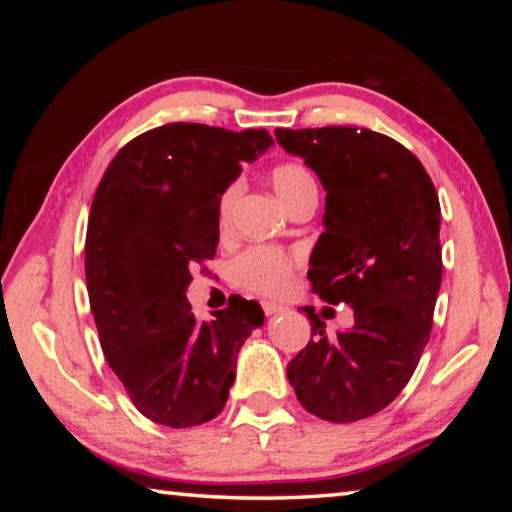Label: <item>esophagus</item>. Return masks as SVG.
<instances>
[{
    "label": "esophagus",
    "mask_w": 512,
    "mask_h": 512,
    "mask_svg": "<svg viewBox=\"0 0 512 512\" xmlns=\"http://www.w3.org/2000/svg\"><path fill=\"white\" fill-rule=\"evenodd\" d=\"M262 309H264V314L266 316H273V314H280V311L284 309L282 305H277V302H268V300H264L262 302Z\"/></svg>",
    "instance_id": "34e87169"
}]
</instances>
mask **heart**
Instances as JSON below:
<instances>
[{"instance_id":"1","label":"heart","mask_w":512,"mask_h":512,"mask_svg":"<svg viewBox=\"0 0 512 512\" xmlns=\"http://www.w3.org/2000/svg\"><path fill=\"white\" fill-rule=\"evenodd\" d=\"M271 185L280 201L291 210L293 205L302 201L305 196L318 194V185L309 169L302 167L298 162H282L271 171ZM235 187L221 196V223L228 219L230 205L235 201ZM293 268L296 262L293 257L284 255L282 250L266 248V246H253L237 255L230 264V277L235 287L244 289L248 293H257V296H280V293L289 287Z\"/></svg>"}]
</instances>
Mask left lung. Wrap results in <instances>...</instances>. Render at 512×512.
I'll list each match as a JSON object with an SVG mask.
<instances>
[{
  "label": "left lung",
  "instance_id": "left-lung-1",
  "mask_svg": "<svg viewBox=\"0 0 512 512\" xmlns=\"http://www.w3.org/2000/svg\"><path fill=\"white\" fill-rule=\"evenodd\" d=\"M275 137L327 192L311 289L354 309V327L327 336L316 309L305 307L311 341L287 377L320 420L370 418L409 384L431 334L443 280L436 187L409 149L370 128H277Z\"/></svg>",
  "mask_w": 512,
  "mask_h": 512
}]
</instances>
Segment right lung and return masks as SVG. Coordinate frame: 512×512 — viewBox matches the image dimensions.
I'll return each instance as SVG.
<instances>
[{"label": "right lung", "mask_w": 512, "mask_h": 512, "mask_svg": "<svg viewBox=\"0 0 512 512\" xmlns=\"http://www.w3.org/2000/svg\"><path fill=\"white\" fill-rule=\"evenodd\" d=\"M271 144L264 128L164 124L121 146L94 194L85 282L101 350L137 411L164 427L223 411L239 348L264 323L241 296L198 320L185 291L192 264L216 255L221 194Z\"/></svg>", "instance_id": "1"}]
</instances>
